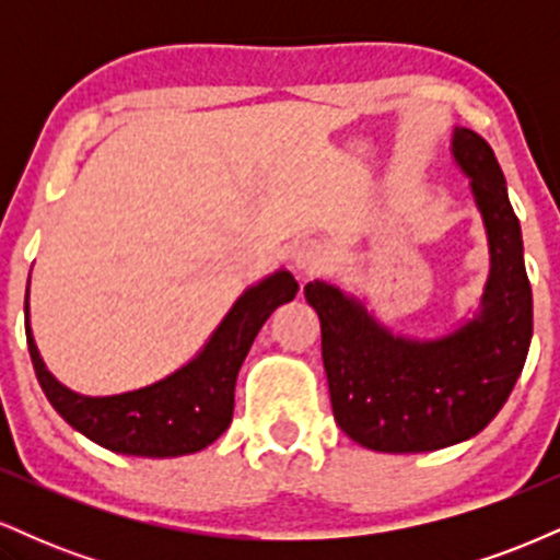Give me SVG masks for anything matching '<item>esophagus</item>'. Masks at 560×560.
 <instances>
[{
    "mask_svg": "<svg viewBox=\"0 0 560 560\" xmlns=\"http://www.w3.org/2000/svg\"><path fill=\"white\" fill-rule=\"evenodd\" d=\"M329 247L318 240H302L294 247V268L302 276H313L320 273L324 268H329Z\"/></svg>",
    "mask_w": 560,
    "mask_h": 560,
    "instance_id": "esophagus-1",
    "label": "esophagus"
}]
</instances>
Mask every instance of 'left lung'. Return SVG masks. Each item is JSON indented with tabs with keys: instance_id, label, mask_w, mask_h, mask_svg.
<instances>
[{
	"instance_id": "obj_1",
	"label": "left lung",
	"mask_w": 560,
	"mask_h": 560,
	"mask_svg": "<svg viewBox=\"0 0 560 560\" xmlns=\"http://www.w3.org/2000/svg\"><path fill=\"white\" fill-rule=\"evenodd\" d=\"M453 158L471 178L490 240L479 316L447 337H397L326 281L305 300L320 318V352L339 429L376 453H429L471 440L503 408L532 342V287L522 226L492 147L455 128Z\"/></svg>"
}]
</instances>
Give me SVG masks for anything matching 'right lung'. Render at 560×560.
Here are the masks:
<instances>
[{"instance_id": "1", "label": "right lung", "mask_w": 560, "mask_h": 560, "mask_svg": "<svg viewBox=\"0 0 560 560\" xmlns=\"http://www.w3.org/2000/svg\"><path fill=\"white\" fill-rule=\"evenodd\" d=\"M298 281L276 271L249 287L213 331L202 352L171 376L124 395L86 397L62 387L38 355L28 326L25 289V339L44 395L75 432L96 445L141 458H176L213 445L234 416V387L260 326L284 302L294 300Z\"/></svg>"}]
</instances>
